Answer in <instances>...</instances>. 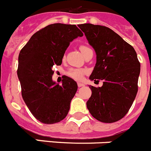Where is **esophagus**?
Returning <instances> with one entry per match:
<instances>
[{
    "instance_id": "obj_1",
    "label": "esophagus",
    "mask_w": 151,
    "mask_h": 151,
    "mask_svg": "<svg viewBox=\"0 0 151 151\" xmlns=\"http://www.w3.org/2000/svg\"><path fill=\"white\" fill-rule=\"evenodd\" d=\"M77 86L78 87H81V86H84V84L82 83H77Z\"/></svg>"
}]
</instances>
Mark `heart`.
<instances>
[{"label": "heart", "instance_id": "heart-1", "mask_svg": "<svg viewBox=\"0 0 151 151\" xmlns=\"http://www.w3.org/2000/svg\"><path fill=\"white\" fill-rule=\"evenodd\" d=\"M88 47L85 46V45H81L80 46V49H81V52H83L85 50L88 49ZM86 73V70L84 69H80V68H72L70 69L67 72V74L70 77L73 78V79L76 80V81H81L83 79V76Z\"/></svg>", "mask_w": 151, "mask_h": 151}]
</instances>
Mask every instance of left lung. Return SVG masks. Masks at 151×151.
<instances>
[{"mask_svg":"<svg viewBox=\"0 0 151 151\" xmlns=\"http://www.w3.org/2000/svg\"><path fill=\"white\" fill-rule=\"evenodd\" d=\"M78 27L96 54V63L90 79L103 81L101 87L90 86L92 95L86 107L98 121H119L128 113L137 95L141 70L137 53L108 27L91 23Z\"/></svg>","mask_w":151,"mask_h":151,"instance_id":"1","label":"left lung"}]
</instances>
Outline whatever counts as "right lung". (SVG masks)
I'll return each instance as SVG.
<instances>
[{
    "label": "right lung",
    "instance_id": "1",
    "mask_svg": "<svg viewBox=\"0 0 151 151\" xmlns=\"http://www.w3.org/2000/svg\"><path fill=\"white\" fill-rule=\"evenodd\" d=\"M83 32L76 25L54 23L34 33L21 49L17 75L21 93L28 109L39 122L54 124L65 119L77 90L73 79L62 84L52 81L53 65H61L70 42Z\"/></svg>",
    "mask_w": 151,
    "mask_h": 151
}]
</instances>
